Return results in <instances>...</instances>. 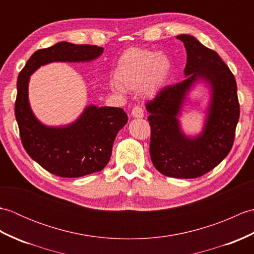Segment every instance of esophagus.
Returning a JSON list of instances; mask_svg holds the SVG:
<instances>
[{"label": "esophagus", "mask_w": 254, "mask_h": 254, "mask_svg": "<svg viewBox=\"0 0 254 254\" xmlns=\"http://www.w3.org/2000/svg\"><path fill=\"white\" fill-rule=\"evenodd\" d=\"M131 115L134 117V118H143L144 117V112L142 110V108L139 106H135L132 109V112Z\"/></svg>", "instance_id": "obj_1"}]
</instances>
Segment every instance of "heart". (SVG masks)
<instances>
[{"mask_svg":"<svg viewBox=\"0 0 254 254\" xmlns=\"http://www.w3.org/2000/svg\"><path fill=\"white\" fill-rule=\"evenodd\" d=\"M170 59L153 50L130 48L120 57L111 87L116 91L137 90L147 96L164 87L171 72Z\"/></svg>","mask_w":254,"mask_h":254,"instance_id":"heart-1","label":"heart"}]
</instances>
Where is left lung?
I'll return each mask as SVG.
<instances>
[{"label":"left lung","instance_id":"obj_1","mask_svg":"<svg viewBox=\"0 0 254 254\" xmlns=\"http://www.w3.org/2000/svg\"><path fill=\"white\" fill-rule=\"evenodd\" d=\"M187 50L182 82L168 85L146 104L150 126L149 154L155 168L167 177L193 179L213 170L234 145L240 108L234 74L217 55L190 35L177 36ZM198 79L211 88V102L202 133L183 134L177 117L186 94Z\"/></svg>","mask_w":254,"mask_h":254}]
</instances>
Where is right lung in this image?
<instances>
[{
	"mask_svg": "<svg viewBox=\"0 0 254 254\" xmlns=\"http://www.w3.org/2000/svg\"><path fill=\"white\" fill-rule=\"evenodd\" d=\"M104 52L91 45L59 42L37 50L17 78L15 117L23 146L30 157L50 174L78 178L100 171L109 163L118 132L127 122L121 108L88 106L76 121L66 127H46L32 113L28 101L29 76L51 62H88Z\"/></svg>",
	"mask_w": 254,
	"mask_h": 254,
	"instance_id": "obj_1",
	"label": "right lung"
}]
</instances>
